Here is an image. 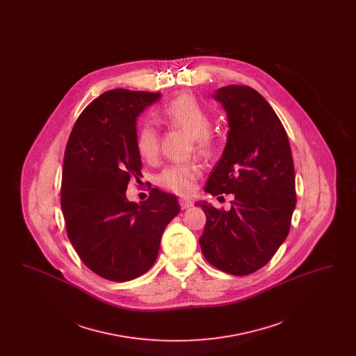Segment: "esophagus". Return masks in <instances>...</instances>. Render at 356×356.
I'll list each match as a JSON object with an SVG mask.
<instances>
[{"mask_svg": "<svg viewBox=\"0 0 356 356\" xmlns=\"http://www.w3.org/2000/svg\"><path fill=\"white\" fill-rule=\"evenodd\" d=\"M179 203H180L181 209H188V208H191V207L193 205L192 200H188V199H180V200H179Z\"/></svg>", "mask_w": 356, "mask_h": 356, "instance_id": "1", "label": "esophagus"}]
</instances>
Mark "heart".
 I'll return each instance as SVG.
<instances>
[{"label": "heart", "mask_w": 356, "mask_h": 356, "mask_svg": "<svg viewBox=\"0 0 356 356\" xmlns=\"http://www.w3.org/2000/svg\"><path fill=\"white\" fill-rule=\"evenodd\" d=\"M161 120L172 128L181 129L191 136L195 152L204 157L213 152V137L209 134L211 118L199 102L191 95H180L167 102L160 112ZM140 156L153 161L159 153V134L151 124L140 128L136 140ZM202 170L195 163H179L168 165L157 179L159 184L177 195L192 192Z\"/></svg>", "instance_id": "heart-1"}]
</instances>
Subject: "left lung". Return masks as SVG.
I'll list each match as a JSON object with an SVG mask.
<instances>
[{
  "label": "left lung",
  "mask_w": 356,
  "mask_h": 356,
  "mask_svg": "<svg viewBox=\"0 0 356 356\" xmlns=\"http://www.w3.org/2000/svg\"><path fill=\"white\" fill-rule=\"evenodd\" d=\"M228 118L227 144L205 191L234 193L231 209L197 202L207 216L199 238L204 257L221 271L244 276L264 267L286 240L296 205L287 132L267 100L251 86L215 90Z\"/></svg>",
  "instance_id": "1"
}]
</instances>
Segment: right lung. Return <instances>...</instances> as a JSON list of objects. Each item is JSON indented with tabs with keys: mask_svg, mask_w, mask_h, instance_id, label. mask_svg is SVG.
<instances>
[{
	"mask_svg": "<svg viewBox=\"0 0 356 356\" xmlns=\"http://www.w3.org/2000/svg\"><path fill=\"white\" fill-rule=\"evenodd\" d=\"M160 93L113 89L90 102L76 121L64 154L61 209L69 240L85 266L112 282L148 271L177 197L153 188L129 202L127 186L141 177L136 121Z\"/></svg>",
	"mask_w": 356,
	"mask_h": 356,
	"instance_id": "obj_1",
	"label": "right lung"
}]
</instances>
